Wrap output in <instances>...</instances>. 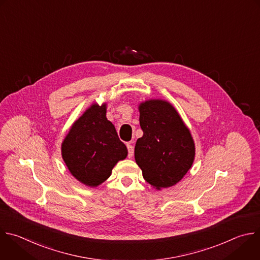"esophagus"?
<instances>
[{
	"label": "esophagus",
	"instance_id": "1",
	"mask_svg": "<svg viewBox=\"0 0 260 260\" xmlns=\"http://www.w3.org/2000/svg\"><path fill=\"white\" fill-rule=\"evenodd\" d=\"M126 147H127V150H128V157L132 158L133 155H134V146H133V142H129L126 144Z\"/></svg>",
	"mask_w": 260,
	"mask_h": 260
}]
</instances>
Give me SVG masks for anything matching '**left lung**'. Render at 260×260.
<instances>
[{"mask_svg": "<svg viewBox=\"0 0 260 260\" xmlns=\"http://www.w3.org/2000/svg\"><path fill=\"white\" fill-rule=\"evenodd\" d=\"M143 137L135 159L144 180L156 190L177 185L192 167L195 143L190 129L168 101L150 99L139 104Z\"/></svg>", "mask_w": 260, "mask_h": 260, "instance_id": "obj_1", "label": "left lung"}]
</instances>
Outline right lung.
<instances>
[{
	"instance_id": "1",
	"label": "right lung",
	"mask_w": 260,
	"mask_h": 260,
	"mask_svg": "<svg viewBox=\"0 0 260 260\" xmlns=\"http://www.w3.org/2000/svg\"><path fill=\"white\" fill-rule=\"evenodd\" d=\"M106 110V103H93L73 122L61 145L70 174L91 188L104 183L117 162L127 156L126 146L107 119Z\"/></svg>"
}]
</instances>
